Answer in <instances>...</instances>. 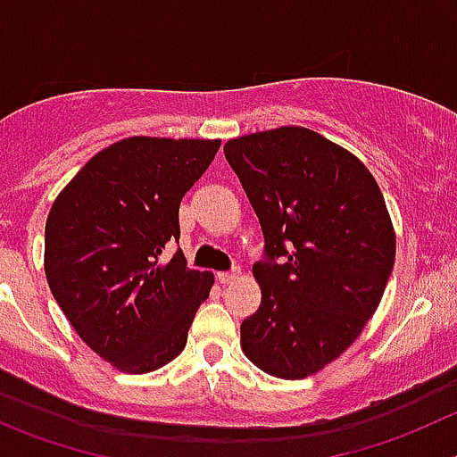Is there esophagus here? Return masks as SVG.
<instances>
[{"label":"esophagus","mask_w":457,"mask_h":457,"mask_svg":"<svg viewBox=\"0 0 457 457\" xmlns=\"http://www.w3.org/2000/svg\"><path fill=\"white\" fill-rule=\"evenodd\" d=\"M217 280H220L221 285H231V282L240 280V271H220L217 273Z\"/></svg>","instance_id":"34e87169"}]
</instances>
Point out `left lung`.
<instances>
[{
	"instance_id": "left-lung-1",
	"label": "left lung",
	"mask_w": 457,
	"mask_h": 457,
	"mask_svg": "<svg viewBox=\"0 0 457 457\" xmlns=\"http://www.w3.org/2000/svg\"><path fill=\"white\" fill-rule=\"evenodd\" d=\"M264 233L262 303L242 323L251 363L305 379L356 341L379 307L397 236L375 177L350 150L298 125L226 141ZM281 262H277V258Z\"/></svg>"
}]
</instances>
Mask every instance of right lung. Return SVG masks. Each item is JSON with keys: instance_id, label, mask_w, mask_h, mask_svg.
<instances>
[{"instance_id": "1", "label": "right lung", "mask_w": 457, "mask_h": 457, "mask_svg": "<svg viewBox=\"0 0 457 457\" xmlns=\"http://www.w3.org/2000/svg\"><path fill=\"white\" fill-rule=\"evenodd\" d=\"M220 138L129 137L91 156L46 217L45 273L78 337L128 375L170 363L215 276L161 262Z\"/></svg>"}]
</instances>
